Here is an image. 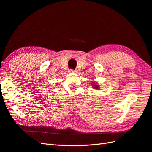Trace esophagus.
I'll list each match as a JSON object with an SVG mask.
<instances>
[{
	"label": "esophagus",
	"mask_w": 152,
	"mask_h": 152,
	"mask_svg": "<svg viewBox=\"0 0 152 152\" xmlns=\"http://www.w3.org/2000/svg\"><path fill=\"white\" fill-rule=\"evenodd\" d=\"M69 72H77V70H72V69H70Z\"/></svg>",
	"instance_id": "1"
}]
</instances>
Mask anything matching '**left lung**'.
Listing matches in <instances>:
<instances>
[{"mask_svg":"<svg viewBox=\"0 0 152 152\" xmlns=\"http://www.w3.org/2000/svg\"><path fill=\"white\" fill-rule=\"evenodd\" d=\"M93 88H94L96 89H99V86L96 85L95 82H93Z\"/></svg>","mask_w":152,"mask_h":152,"instance_id":"1","label":"left lung"}]
</instances>
